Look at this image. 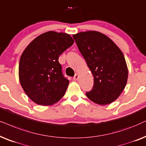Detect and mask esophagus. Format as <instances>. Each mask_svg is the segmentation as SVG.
Here are the masks:
<instances>
[{
	"mask_svg": "<svg viewBox=\"0 0 146 146\" xmlns=\"http://www.w3.org/2000/svg\"><path fill=\"white\" fill-rule=\"evenodd\" d=\"M79 78V75L78 74H76L74 75V76L73 78V80H78V79Z\"/></svg>",
	"mask_w": 146,
	"mask_h": 146,
	"instance_id": "1",
	"label": "esophagus"
}]
</instances>
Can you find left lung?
Returning a JSON list of instances; mask_svg holds the SVG:
<instances>
[{
  "instance_id": "8db88e82",
  "label": "left lung",
  "mask_w": 146,
  "mask_h": 146,
  "mask_svg": "<svg viewBox=\"0 0 146 146\" xmlns=\"http://www.w3.org/2000/svg\"><path fill=\"white\" fill-rule=\"evenodd\" d=\"M94 76V86L86 94L101 105L115 101L126 86L128 69L124 55L105 34L88 31L73 35Z\"/></svg>"
}]
</instances>
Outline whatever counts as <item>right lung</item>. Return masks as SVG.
<instances>
[{
	"instance_id": "obj_1",
	"label": "right lung",
	"mask_w": 146,
	"mask_h": 146,
	"mask_svg": "<svg viewBox=\"0 0 146 146\" xmlns=\"http://www.w3.org/2000/svg\"><path fill=\"white\" fill-rule=\"evenodd\" d=\"M69 34L48 31L25 49L19 66V78L30 99L40 105H52L65 94L69 80L64 77L59 56L73 44Z\"/></svg>"
}]
</instances>
